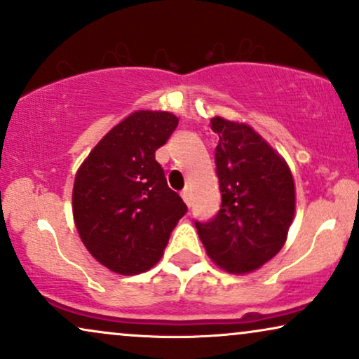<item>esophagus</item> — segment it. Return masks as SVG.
<instances>
[{"mask_svg": "<svg viewBox=\"0 0 359 359\" xmlns=\"http://www.w3.org/2000/svg\"><path fill=\"white\" fill-rule=\"evenodd\" d=\"M181 198H183V201L187 203V205H189V203H191V193H189L188 188L181 191Z\"/></svg>", "mask_w": 359, "mask_h": 359, "instance_id": "34e87169", "label": "esophagus"}]
</instances>
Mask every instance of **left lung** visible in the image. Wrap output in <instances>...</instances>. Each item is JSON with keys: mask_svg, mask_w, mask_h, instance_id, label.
<instances>
[{"mask_svg": "<svg viewBox=\"0 0 359 359\" xmlns=\"http://www.w3.org/2000/svg\"><path fill=\"white\" fill-rule=\"evenodd\" d=\"M221 208L194 221L208 256L224 271L251 273L280 253L294 216V181L286 161L245 123L211 118Z\"/></svg>", "mask_w": 359, "mask_h": 359, "instance_id": "1", "label": "left lung"}]
</instances>
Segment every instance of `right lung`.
Instances as JSON below:
<instances>
[{"label":"right lung","mask_w":359,"mask_h":359,"mask_svg":"<svg viewBox=\"0 0 359 359\" xmlns=\"http://www.w3.org/2000/svg\"><path fill=\"white\" fill-rule=\"evenodd\" d=\"M178 126L168 111H140L118 123L79 166L73 216L86 250L119 274H138L161 259L187 205L168 187L154 153Z\"/></svg>","instance_id":"add662e5"}]
</instances>
